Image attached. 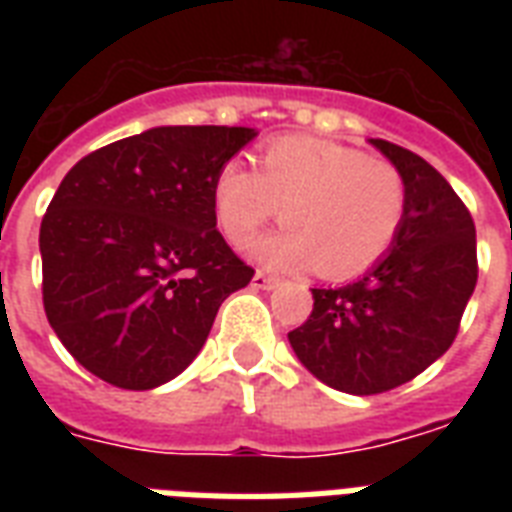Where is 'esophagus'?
Masks as SVG:
<instances>
[{
  "instance_id": "obj_1",
  "label": "esophagus",
  "mask_w": 512,
  "mask_h": 512,
  "mask_svg": "<svg viewBox=\"0 0 512 512\" xmlns=\"http://www.w3.org/2000/svg\"><path fill=\"white\" fill-rule=\"evenodd\" d=\"M276 284H279V279H276V276H271V273L257 271L255 276H252V287L255 289H273Z\"/></svg>"
}]
</instances>
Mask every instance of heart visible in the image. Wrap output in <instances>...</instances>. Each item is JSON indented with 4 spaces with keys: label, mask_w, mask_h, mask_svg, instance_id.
I'll return each mask as SVG.
<instances>
[{
    "label": "heart",
    "mask_w": 512,
    "mask_h": 512,
    "mask_svg": "<svg viewBox=\"0 0 512 512\" xmlns=\"http://www.w3.org/2000/svg\"><path fill=\"white\" fill-rule=\"evenodd\" d=\"M409 191L396 164L319 138L271 140L257 172L225 162L215 212L225 239L247 247L265 223L287 228L257 247L260 260L327 279H350L388 255L404 228Z\"/></svg>",
    "instance_id": "b5f03b06"
}]
</instances>
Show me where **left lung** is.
<instances>
[{
    "label": "left lung",
    "instance_id": "obj_1",
    "mask_svg": "<svg viewBox=\"0 0 512 512\" xmlns=\"http://www.w3.org/2000/svg\"><path fill=\"white\" fill-rule=\"evenodd\" d=\"M372 143L406 180L404 228L366 276L313 289L311 316L289 332L305 369L353 396L398 388L444 356L478 281L476 225L465 201L422 156Z\"/></svg>",
    "mask_w": 512,
    "mask_h": 512
}]
</instances>
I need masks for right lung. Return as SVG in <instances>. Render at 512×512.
Listing matches in <instances>:
<instances>
[{"label": "right lung", "mask_w": 512, "mask_h": 512, "mask_svg": "<svg viewBox=\"0 0 512 512\" xmlns=\"http://www.w3.org/2000/svg\"><path fill=\"white\" fill-rule=\"evenodd\" d=\"M249 127H154L68 170L39 228L44 313L108 385L151 390L191 364L249 268L217 231L215 177Z\"/></svg>", "instance_id": "1"}]
</instances>
